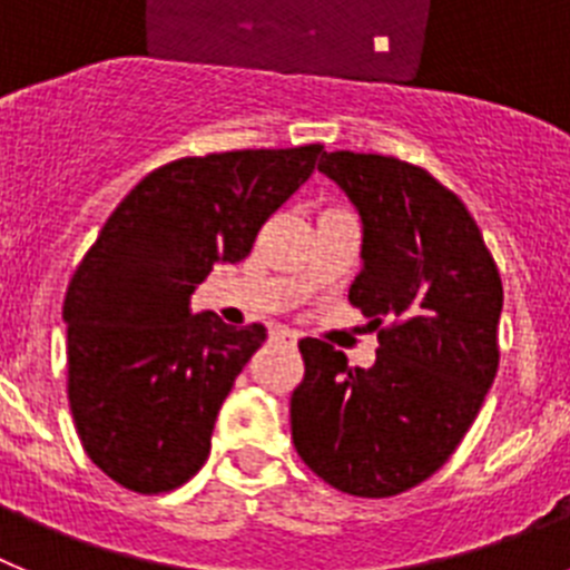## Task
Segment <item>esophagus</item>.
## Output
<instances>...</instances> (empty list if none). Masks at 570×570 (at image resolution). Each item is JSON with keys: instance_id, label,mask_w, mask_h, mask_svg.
<instances>
[{"instance_id": "1", "label": "esophagus", "mask_w": 570, "mask_h": 570, "mask_svg": "<svg viewBox=\"0 0 570 570\" xmlns=\"http://www.w3.org/2000/svg\"><path fill=\"white\" fill-rule=\"evenodd\" d=\"M274 336H276V340H282V342H288V345H296V340H299V334H296V331H291V328H276Z\"/></svg>"}]
</instances>
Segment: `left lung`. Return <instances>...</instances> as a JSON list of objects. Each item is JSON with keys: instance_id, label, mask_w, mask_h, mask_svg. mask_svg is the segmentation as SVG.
<instances>
[{"instance_id": "obj_1", "label": "left lung", "mask_w": 570, "mask_h": 570, "mask_svg": "<svg viewBox=\"0 0 570 570\" xmlns=\"http://www.w3.org/2000/svg\"><path fill=\"white\" fill-rule=\"evenodd\" d=\"M320 170L360 210L347 299L380 347L374 365L351 367L328 342L302 340L291 436L320 480L382 500L440 471L480 414L500 367L502 279L460 196L428 170L354 150L322 154Z\"/></svg>"}]
</instances>
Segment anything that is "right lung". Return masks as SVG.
Returning <instances> with one entry per match:
<instances>
[{
  "mask_svg": "<svg viewBox=\"0 0 570 570\" xmlns=\"http://www.w3.org/2000/svg\"><path fill=\"white\" fill-rule=\"evenodd\" d=\"M322 145L185 156L150 170L108 216L65 294L68 402L90 462L136 493L188 482L234 380L265 342L190 294L311 174Z\"/></svg>",
  "mask_w": 570,
  "mask_h": 570,
  "instance_id": "1",
  "label": "right lung"
}]
</instances>
